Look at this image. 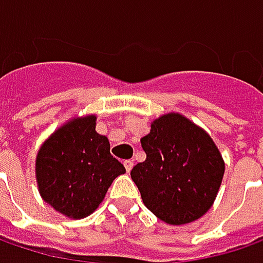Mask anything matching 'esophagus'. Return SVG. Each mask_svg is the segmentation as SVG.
<instances>
[{
  "label": "esophagus",
  "mask_w": 263,
  "mask_h": 263,
  "mask_svg": "<svg viewBox=\"0 0 263 263\" xmlns=\"http://www.w3.org/2000/svg\"><path fill=\"white\" fill-rule=\"evenodd\" d=\"M123 165H125V168H126V171H128V173H131L132 166H134V162H132L131 159H126V161L123 162Z\"/></svg>",
  "instance_id": "esophagus-1"
}]
</instances>
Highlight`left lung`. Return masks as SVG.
<instances>
[{
	"label": "left lung",
	"instance_id": "left-lung-1",
	"mask_svg": "<svg viewBox=\"0 0 263 263\" xmlns=\"http://www.w3.org/2000/svg\"><path fill=\"white\" fill-rule=\"evenodd\" d=\"M141 147L146 161L132 168L131 178L147 209L170 224L191 223L204 216L224 173L222 155L209 134L170 113L152 123Z\"/></svg>",
	"mask_w": 263,
	"mask_h": 263
}]
</instances>
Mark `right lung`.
<instances>
[{"label": "right lung", "mask_w": 263, "mask_h": 263, "mask_svg": "<svg viewBox=\"0 0 263 263\" xmlns=\"http://www.w3.org/2000/svg\"><path fill=\"white\" fill-rule=\"evenodd\" d=\"M95 116L74 119L41 146L35 171L43 199L71 219L98 209L113 180L126 173L110 153L107 137L95 131Z\"/></svg>", "instance_id": "obj_1"}]
</instances>
